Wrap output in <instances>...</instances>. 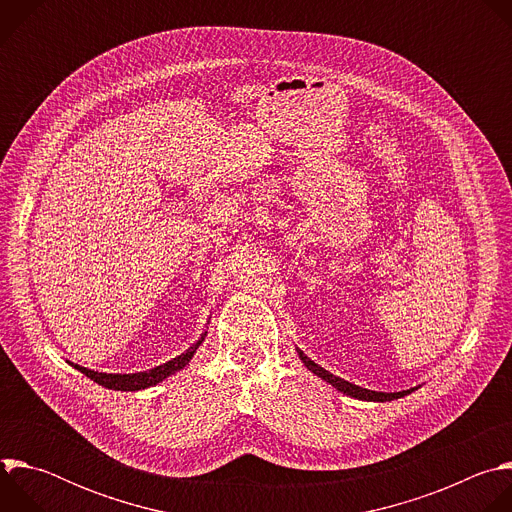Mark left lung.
Returning <instances> with one entry per match:
<instances>
[{
  "mask_svg": "<svg viewBox=\"0 0 512 512\" xmlns=\"http://www.w3.org/2000/svg\"><path fill=\"white\" fill-rule=\"evenodd\" d=\"M298 354H300V360L306 364L308 367V371H312L316 377H320L322 381H326V383H330L336 391H340V393H344V395H348V397H354V399H360V401H375V403H385V401H393V399H401V397H405V395H409V393H413L417 387H413V389H407V391H399V393H383V391H369V389H362V387H358V385H352V383H348V381H344V379H340V377H336V375H332V373H328L326 369H322L320 364H316L312 358H308L300 348H298Z\"/></svg>",
  "mask_w": 512,
  "mask_h": 512,
  "instance_id": "1",
  "label": "left lung"
}]
</instances>
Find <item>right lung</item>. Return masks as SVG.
I'll list each match as a JSON object with an SVG mask.
<instances>
[{"label":"right lung","mask_w":512,"mask_h":512,"mask_svg":"<svg viewBox=\"0 0 512 512\" xmlns=\"http://www.w3.org/2000/svg\"><path fill=\"white\" fill-rule=\"evenodd\" d=\"M206 332L200 334V338L182 354H178L176 358L160 364V367H154L150 371H143V373H129V375H113V373H99V371H91L81 367V364H72L77 371H81L83 375H87L91 381L99 383L105 389H113V391H141V389H148L154 387L158 383H162L164 379H168L170 375L182 371L186 364L190 362V358L194 356V352L198 350V346L204 342Z\"/></svg>","instance_id":"right-lung-1"}]
</instances>
